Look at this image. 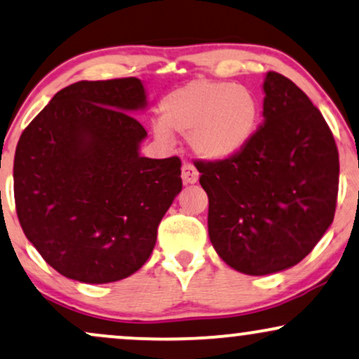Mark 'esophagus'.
<instances>
[{"label":"esophagus","instance_id":"esophagus-1","mask_svg":"<svg viewBox=\"0 0 359 359\" xmlns=\"http://www.w3.org/2000/svg\"><path fill=\"white\" fill-rule=\"evenodd\" d=\"M182 180L184 184H196L198 180V172L191 162H184L182 165Z\"/></svg>","mask_w":359,"mask_h":359}]
</instances>
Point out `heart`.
<instances>
[{
    "label": "heart",
    "mask_w": 359,
    "mask_h": 359,
    "mask_svg": "<svg viewBox=\"0 0 359 359\" xmlns=\"http://www.w3.org/2000/svg\"><path fill=\"white\" fill-rule=\"evenodd\" d=\"M259 118L261 105L248 86L197 79L162 98L154 133L162 140L170 132L189 135L194 154L207 161H224L248 147Z\"/></svg>",
    "instance_id": "b5f03b06"
}]
</instances>
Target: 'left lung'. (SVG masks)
<instances>
[{"label":"left lung","instance_id":"left-lung-1","mask_svg":"<svg viewBox=\"0 0 359 359\" xmlns=\"http://www.w3.org/2000/svg\"><path fill=\"white\" fill-rule=\"evenodd\" d=\"M264 123L226 161H196L209 197V237L239 273L296 266L334 219L339 155L331 128L299 86L264 76Z\"/></svg>","mask_w":359,"mask_h":359}]
</instances>
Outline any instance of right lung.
I'll use <instances>...</instances> for the list:
<instances>
[{
  "label": "right lung",
  "instance_id": "add662e5",
  "mask_svg": "<svg viewBox=\"0 0 359 359\" xmlns=\"http://www.w3.org/2000/svg\"><path fill=\"white\" fill-rule=\"evenodd\" d=\"M142 81H76L21 133L13 179L18 221L65 278L105 284L145 264L182 191L179 157H140Z\"/></svg>",
  "mask_w": 359,
  "mask_h": 359
}]
</instances>
